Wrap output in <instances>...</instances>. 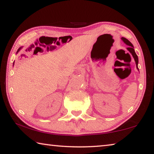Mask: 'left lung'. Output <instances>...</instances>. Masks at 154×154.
Masks as SVG:
<instances>
[{"instance_id":"1","label":"left lung","mask_w":154,"mask_h":154,"mask_svg":"<svg viewBox=\"0 0 154 154\" xmlns=\"http://www.w3.org/2000/svg\"><path fill=\"white\" fill-rule=\"evenodd\" d=\"M122 40L124 41V42L127 45H128L129 47L127 48L130 54H132V56H133V58L134 59V61L136 62V66H137V69L139 70V68H138V64H139V59H138V56L135 53V51L134 49V47L132 45V44L130 42V41L127 39V38H124V37H122Z\"/></svg>"}]
</instances>
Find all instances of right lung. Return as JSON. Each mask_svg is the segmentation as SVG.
Wrapping results in <instances>:
<instances>
[{"mask_svg": "<svg viewBox=\"0 0 154 154\" xmlns=\"http://www.w3.org/2000/svg\"><path fill=\"white\" fill-rule=\"evenodd\" d=\"M22 49V48H20L19 49H18V50H17V52H18V51H19L20 50V49Z\"/></svg>", "mask_w": 154, "mask_h": 154, "instance_id": "obj_1", "label": "right lung"}]
</instances>
